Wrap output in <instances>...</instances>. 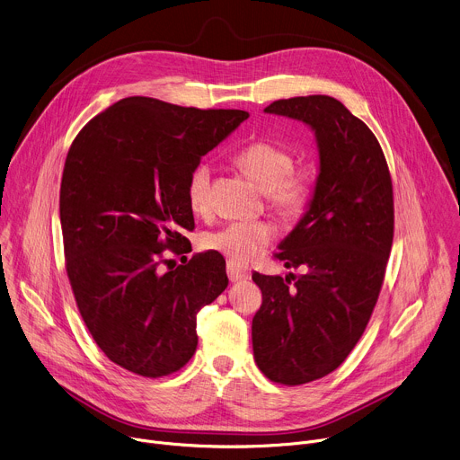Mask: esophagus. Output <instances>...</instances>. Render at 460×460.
<instances>
[{
	"instance_id": "34e87169",
	"label": "esophagus",
	"mask_w": 460,
	"mask_h": 460,
	"mask_svg": "<svg viewBox=\"0 0 460 460\" xmlns=\"http://www.w3.org/2000/svg\"><path fill=\"white\" fill-rule=\"evenodd\" d=\"M227 277L231 282L245 280V279H249V270L245 266H240V264H236V261L229 260L227 261Z\"/></svg>"
}]
</instances>
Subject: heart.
Masks as SVG:
<instances>
[{"mask_svg": "<svg viewBox=\"0 0 460 460\" xmlns=\"http://www.w3.org/2000/svg\"><path fill=\"white\" fill-rule=\"evenodd\" d=\"M234 160L238 167L266 190L270 204L282 215L293 217L305 209L313 194V176L304 169H291V153L273 142H252L242 147ZM211 165L196 164L189 172L185 192L194 213H206L209 208ZM277 229L268 220H242L206 234L209 249L222 252L236 264L252 260L275 238Z\"/></svg>", "mask_w": 460, "mask_h": 460, "instance_id": "b5f03b06", "label": "heart"}]
</instances>
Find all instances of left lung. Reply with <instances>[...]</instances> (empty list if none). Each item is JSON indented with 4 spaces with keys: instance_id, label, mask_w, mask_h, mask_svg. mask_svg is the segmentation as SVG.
<instances>
[{
    "instance_id": "obj_1",
    "label": "left lung",
    "mask_w": 460,
    "mask_h": 460,
    "mask_svg": "<svg viewBox=\"0 0 460 460\" xmlns=\"http://www.w3.org/2000/svg\"><path fill=\"white\" fill-rule=\"evenodd\" d=\"M264 112L305 123L318 149L309 204L277 254L304 273L252 275L261 291L254 362L273 382L298 385L335 371L366 330L393 243V187L375 135L339 100L298 96Z\"/></svg>"
}]
</instances>
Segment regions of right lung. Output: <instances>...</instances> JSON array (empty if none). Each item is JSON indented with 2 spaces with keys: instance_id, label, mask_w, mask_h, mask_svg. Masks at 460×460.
Wrapping results in <instances>:
<instances>
[{
  "instance_id": "1",
  "label": "right lung",
  "mask_w": 460,
  "mask_h": 460,
  "mask_svg": "<svg viewBox=\"0 0 460 460\" xmlns=\"http://www.w3.org/2000/svg\"><path fill=\"white\" fill-rule=\"evenodd\" d=\"M247 118L130 96L69 149L59 189L67 275L93 339L127 371L156 378L183 367L199 346L196 313L229 284L217 251L181 266L164 252L190 251L189 172Z\"/></svg>"
}]
</instances>
